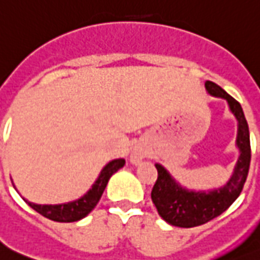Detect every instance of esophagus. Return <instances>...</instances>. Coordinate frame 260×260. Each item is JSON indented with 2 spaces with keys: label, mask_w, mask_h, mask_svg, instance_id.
I'll list each match as a JSON object with an SVG mask.
<instances>
[{
  "label": "esophagus",
  "mask_w": 260,
  "mask_h": 260,
  "mask_svg": "<svg viewBox=\"0 0 260 260\" xmlns=\"http://www.w3.org/2000/svg\"><path fill=\"white\" fill-rule=\"evenodd\" d=\"M143 156H144V155H143L142 151H134L132 155H131V160H132V163H138L142 160Z\"/></svg>",
  "instance_id": "obj_1"
}]
</instances>
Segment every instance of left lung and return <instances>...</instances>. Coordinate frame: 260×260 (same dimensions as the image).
<instances>
[{"label":"left lung","instance_id":"1","mask_svg":"<svg viewBox=\"0 0 260 260\" xmlns=\"http://www.w3.org/2000/svg\"><path fill=\"white\" fill-rule=\"evenodd\" d=\"M205 87L210 95L226 100L231 112L238 120L236 146L240 151V156L235 166L234 174L230 181L226 182V185L208 193L193 191L182 187L165 167L158 163L155 165L158 170V179L151 191L152 202L158 209L159 216L165 221L181 228L202 225L224 213L240 196L250 170V131L242 105L214 82L206 81Z\"/></svg>","mask_w":260,"mask_h":260}]
</instances>
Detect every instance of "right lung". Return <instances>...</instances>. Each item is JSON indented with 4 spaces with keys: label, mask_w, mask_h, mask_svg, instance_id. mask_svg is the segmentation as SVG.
<instances>
[{
    "label": "right lung",
    "mask_w": 260,
    "mask_h": 260,
    "mask_svg": "<svg viewBox=\"0 0 260 260\" xmlns=\"http://www.w3.org/2000/svg\"><path fill=\"white\" fill-rule=\"evenodd\" d=\"M125 165L124 159H114L109 162L104 169H102L100 177L94 182L91 189L87 191L83 197L79 200H75L73 202L67 204H59V205H39V204H32L28 202V205L35 209L38 213H40L44 217L50 218L52 221L58 222H73L78 221L81 218L86 217L87 214L95 208V205L100 201L104 190H105L108 181L116 171H118Z\"/></svg>",
    "instance_id": "right-lung-1"
}]
</instances>
